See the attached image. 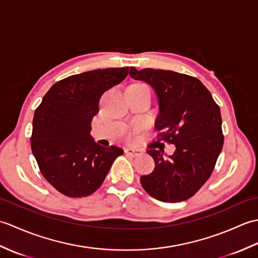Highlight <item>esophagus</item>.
Instances as JSON below:
<instances>
[{"instance_id": "obj_1", "label": "esophagus", "mask_w": 258, "mask_h": 258, "mask_svg": "<svg viewBox=\"0 0 258 258\" xmlns=\"http://www.w3.org/2000/svg\"><path fill=\"white\" fill-rule=\"evenodd\" d=\"M125 154L131 157H136V156H140L142 154V152L140 150H135V149H125Z\"/></svg>"}]
</instances>
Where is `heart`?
Here are the masks:
<instances>
[{
	"label": "heart",
	"instance_id": "heart-1",
	"mask_svg": "<svg viewBox=\"0 0 258 258\" xmlns=\"http://www.w3.org/2000/svg\"><path fill=\"white\" fill-rule=\"evenodd\" d=\"M134 85H138V86H140V87H142V89H145V90H147L149 91V89H147V87L144 85V84H134Z\"/></svg>",
	"mask_w": 258,
	"mask_h": 258
}]
</instances>
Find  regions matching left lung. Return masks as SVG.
Wrapping results in <instances>:
<instances>
[{
  "label": "left lung",
  "mask_w": 258,
  "mask_h": 258,
  "mask_svg": "<svg viewBox=\"0 0 258 258\" xmlns=\"http://www.w3.org/2000/svg\"><path fill=\"white\" fill-rule=\"evenodd\" d=\"M131 78L146 82L155 91L160 113L157 138L175 145L173 155L164 150L147 153L155 162L141 176L144 189L154 199L177 203L188 200L210 178L223 149L221 109L206 87L193 76L173 71L131 68Z\"/></svg>",
  "instance_id": "1"
}]
</instances>
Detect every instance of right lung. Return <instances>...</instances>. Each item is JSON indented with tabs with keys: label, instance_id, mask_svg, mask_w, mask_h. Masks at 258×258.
Here are the masks:
<instances>
[{
	"label": "right lung",
	"instance_id": "obj_1",
	"mask_svg": "<svg viewBox=\"0 0 258 258\" xmlns=\"http://www.w3.org/2000/svg\"><path fill=\"white\" fill-rule=\"evenodd\" d=\"M130 68L94 70L54 84L35 109L31 147L45 179L69 197L91 195L124 151L91 136L103 93L119 84Z\"/></svg>",
	"mask_w": 258,
	"mask_h": 258
}]
</instances>
